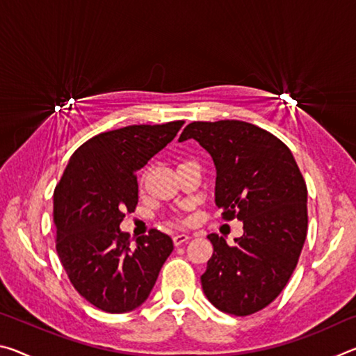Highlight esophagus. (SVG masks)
<instances>
[{"mask_svg": "<svg viewBox=\"0 0 356 356\" xmlns=\"http://www.w3.org/2000/svg\"><path fill=\"white\" fill-rule=\"evenodd\" d=\"M188 240H190V237L185 236V234H177V236L172 237V243H174V246H180L185 242H188Z\"/></svg>", "mask_w": 356, "mask_h": 356, "instance_id": "1", "label": "esophagus"}]
</instances>
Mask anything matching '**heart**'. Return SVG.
<instances>
[{
    "label": "heart",
    "mask_w": 356,
    "mask_h": 356,
    "mask_svg": "<svg viewBox=\"0 0 356 356\" xmlns=\"http://www.w3.org/2000/svg\"><path fill=\"white\" fill-rule=\"evenodd\" d=\"M191 163H195V161H188V160L179 161V163H177V170H180V168H184V166H186V165H191ZM147 179H149V170H143V171L140 172V176H138V180H136L138 190H140V193H143L144 188H146ZM172 222H176V225H186V222H188V220H186L185 216H182V215H176V216H172Z\"/></svg>",
    "instance_id": "obj_1"
}]
</instances>
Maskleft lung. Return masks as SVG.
<instances>
[{"label":"left lung","instance_id":"8db88e82","mask_svg":"<svg viewBox=\"0 0 356 356\" xmlns=\"http://www.w3.org/2000/svg\"><path fill=\"white\" fill-rule=\"evenodd\" d=\"M196 140L216 166L215 202L222 220L243 221L227 245L216 234L202 291L226 314L264 309L286 287L308 232V188L280 138L243 120L191 122L179 141Z\"/></svg>","mask_w":356,"mask_h":356}]
</instances>
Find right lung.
Returning a JSON list of instances; mask_svg holds the SVG:
<instances>
[{"instance_id": "right-lung-1", "label": "right lung", "mask_w": 356, "mask_h": 356, "mask_svg": "<svg viewBox=\"0 0 356 356\" xmlns=\"http://www.w3.org/2000/svg\"><path fill=\"white\" fill-rule=\"evenodd\" d=\"M185 122L129 125L92 136L70 156L53 193L56 251L76 292L119 314L149 297L172 251L166 234L150 229L131 245L120 232L138 204L136 171L174 140Z\"/></svg>"}]
</instances>
